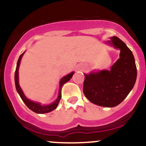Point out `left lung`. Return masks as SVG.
<instances>
[{"label": "left lung", "mask_w": 146, "mask_h": 146, "mask_svg": "<svg viewBox=\"0 0 146 146\" xmlns=\"http://www.w3.org/2000/svg\"><path fill=\"white\" fill-rule=\"evenodd\" d=\"M106 44L120 50L119 58L110 70H102L84 74L83 93L96 105L114 107L119 105L133 89L137 69L134 56L123 42L111 36Z\"/></svg>", "instance_id": "obj_1"}]
</instances>
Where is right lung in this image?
I'll return each mask as SVG.
<instances>
[{"label": "right lung", "mask_w": 146, "mask_h": 146, "mask_svg": "<svg viewBox=\"0 0 146 146\" xmlns=\"http://www.w3.org/2000/svg\"><path fill=\"white\" fill-rule=\"evenodd\" d=\"M25 53V51L19 57V59L17 61V67H16L15 73V88L17 90V92H18V94L20 95V98L23 100V101L24 102L25 104L27 105V107L29 110H31L32 111H33L34 112L37 113V114H45V113L50 112V111H53V110H55L56 108L58 106V103H59L60 100L61 98V88H62L63 85L64 83L67 82L68 81L71 79L72 76L74 74V72H71L69 74L66 75L64 77H63L61 79L59 82L60 88H59V91H58V95L57 97L56 100L54 102L51 103V104H42L41 103L38 102H35L32 101L31 100H29L28 98H26V96L25 95L24 92H23V90L21 89L20 86V84H19V67H20V61H21L22 57L24 55V54Z\"/></svg>", "instance_id": "obj_1"}]
</instances>
